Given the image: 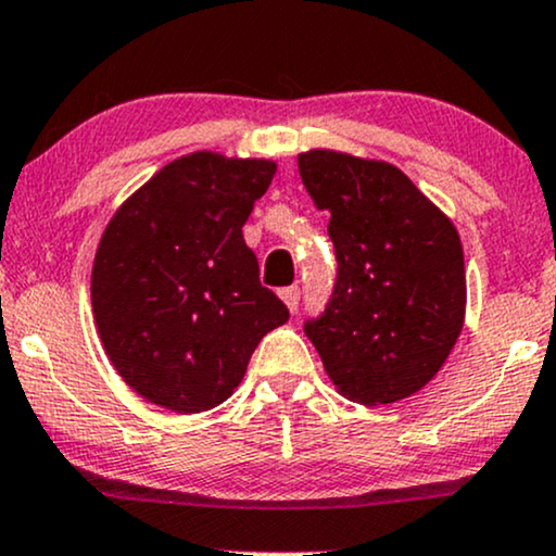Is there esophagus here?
<instances>
[{"label": "esophagus", "instance_id": "esophagus-1", "mask_svg": "<svg viewBox=\"0 0 556 556\" xmlns=\"http://www.w3.org/2000/svg\"><path fill=\"white\" fill-rule=\"evenodd\" d=\"M299 296H302V293H299L296 286H289V289H283V291H280V299H283V304L289 306V312H291V315H293V312L299 309Z\"/></svg>", "mask_w": 556, "mask_h": 556}]
</instances>
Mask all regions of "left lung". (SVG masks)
I'll use <instances>...</instances> for the list:
<instances>
[{"label":"left lung","instance_id":"left-lung-1","mask_svg":"<svg viewBox=\"0 0 556 556\" xmlns=\"http://www.w3.org/2000/svg\"><path fill=\"white\" fill-rule=\"evenodd\" d=\"M299 174L330 213L338 276L304 332L338 393L364 406L421 390L466 319V265L453 220L384 161L338 150L299 155Z\"/></svg>","mask_w":556,"mask_h":556}]
</instances>
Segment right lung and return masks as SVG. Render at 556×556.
I'll list each match as a JSON object with an SVG mask.
<instances>
[{
    "instance_id": "1",
    "label": "right lung",
    "mask_w": 556,
    "mask_h": 556,
    "mask_svg": "<svg viewBox=\"0 0 556 556\" xmlns=\"http://www.w3.org/2000/svg\"><path fill=\"white\" fill-rule=\"evenodd\" d=\"M276 176L265 159L181 155L109 220L90 276L103 351L137 395L176 414L231 397L289 319L241 226Z\"/></svg>"
}]
</instances>
